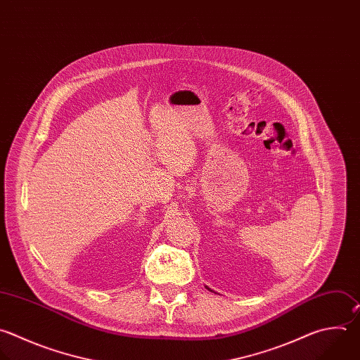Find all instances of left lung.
Masks as SVG:
<instances>
[{
	"label": "left lung",
	"mask_w": 360,
	"mask_h": 360,
	"mask_svg": "<svg viewBox=\"0 0 360 360\" xmlns=\"http://www.w3.org/2000/svg\"><path fill=\"white\" fill-rule=\"evenodd\" d=\"M206 288H207V290H209V291H212V290H210V288H209V287H206Z\"/></svg>",
	"instance_id": "8db88e82"
}]
</instances>
